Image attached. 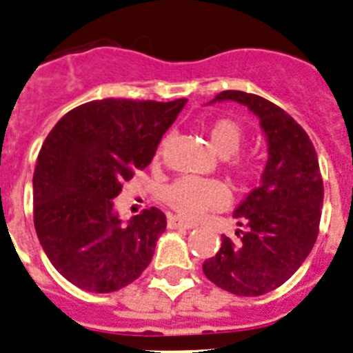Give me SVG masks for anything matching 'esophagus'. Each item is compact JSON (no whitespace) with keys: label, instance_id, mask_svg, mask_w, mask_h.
<instances>
[{"label":"esophagus","instance_id":"1","mask_svg":"<svg viewBox=\"0 0 353 353\" xmlns=\"http://www.w3.org/2000/svg\"><path fill=\"white\" fill-rule=\"evenodd\" d=\"M169 227L170 228H184V230H190V228L195 227V223H193V221L184 220V218H181V216H170Z\"/></svg>","mask_w":353,"mask_h":353}]
</instances>
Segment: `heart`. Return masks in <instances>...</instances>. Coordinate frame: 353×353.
<instances>
[{
	"label": "heart",
	"mask_w": 353,
	"mask_h": 353,
	"mask_svg": "<svg viewBox=\"0 0 353 353\" xmlns=\"http://www.w3.org/2000/svg\"><path fill=\"white\" fill-rule=\"evenodd\" d=\"M209 142L220 157H232L239 151L244 142V130L232 117H216L205 125ZM165 142L158 149L157 158L161 157ZM228 169L243 183L255 179L260 167L253 158L234 157L228 160ZM165 202L184 218H196L202 212L216 211L228 204L230 192L221 181L199 179V177H181L167 186L163 193Z\"/></svg>",
	"instance_id": "obj_1"
}]
</instances>
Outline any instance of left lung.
Instances as JSON below:
<instances>
[{
  "label": "left lung",
  "instance_id": "obj_1",
  "mask_svg": "<svg viewBox=\"0 0 353 353\" xmlns=\"http://www.w3.org/2000/svg\"><path fill=\"white\" fill-rule=\"evenodd\" d=\"M234 100L259 116L269 144L262 183L237 205L239 241L221 236V248L202 265L216 287L255 297L281 285L301 268L319 236L323 181L303 126L259 94L221 91L212 101Z\"/></svg>",
  "mask_w": 353,
  "mask_h": 353
}]
</instances>
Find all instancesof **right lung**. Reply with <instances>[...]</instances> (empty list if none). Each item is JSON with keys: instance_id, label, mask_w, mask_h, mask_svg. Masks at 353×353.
I'll return each mask as SVG.
<instances>
[{"instance_id": "right-lung-1", "label": "right lung", "mask_w": 353, "mask_h": 353, "mask_svg": "<svg viewBox=\"0 0 353 353\" xmlns=\"http://www.w3.org/2000/svg\"><path fill=\"white\" fill-rule=\"evenodd\" d=\"M186 98H105L75 107L47 135L33 176L34 230L56 271L94 294L126 287L167 228L158 208L121 223L114 200L153 160Z\"/></svg>"}]
</instances>
